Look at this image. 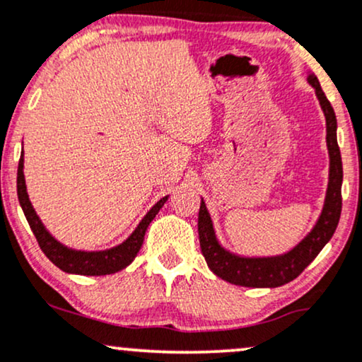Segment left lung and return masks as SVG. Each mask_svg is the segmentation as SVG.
<instances>
[{
  "label": "left lung",
  "mask_w": 362,
  "mask_h": 362,
  "mask_svg": "<svg viewBox=\"0 0 362 362\" xmlns=\"http://www.w3.org/2000/svg\"><path fill=\"white\" fill-rule=\"evenodd\" d=\"M308 84L315 89L322 111L325 116L327 128V150H329V185L325 194L324 209L310 233L298 243L293 250L285 255L268 256V258H246L224 250L216 238L214 224L209 214L204 199L199 209V241L204 258L211 272L223 280L239 286H252V288H276L295 280L308 264L315 259L330 238L334 236L342 211V160L337 145V119L325 98L315 74H308Z\"/></svg>",
  "instance_id": "8db88e82"
}]
</instances>
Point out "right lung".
<instances>
[{"label": "right lung", "instance_id": "right-lung-1", "mask_svg": "<svg viewBox=\"0 0 362 362\" xmlns=\"http://www.w3.org/2000/svg\"><path fill=\"white\" fill-rule=\"evenodd\" d=\"M16 192H18V200L21 209H23V214L27 217L30 228H32L35 238H37L38 245H40V250L45 252L47 258H49L57 268H60L65 273L86 276L111 275V273H116L119 272V269L128 267V264L136 258L139 247L143 245V239H145L148 226H150L151 221L155 219V216L158 214V211L163 207V204L167 202L168 199V195L160 199L158 202L146 212V216L143 217L141 223L136 226V229L133 230L132 236L121 243V245L104 251H79L64 246L62 243L57 241L49 230L45 229L40 217L35 212L32 202H30L28 199L27 184H25L23 153H21L18 163Z\"/></svg>", "mask_w": 362, "mask_h": 362}]
</instances>
